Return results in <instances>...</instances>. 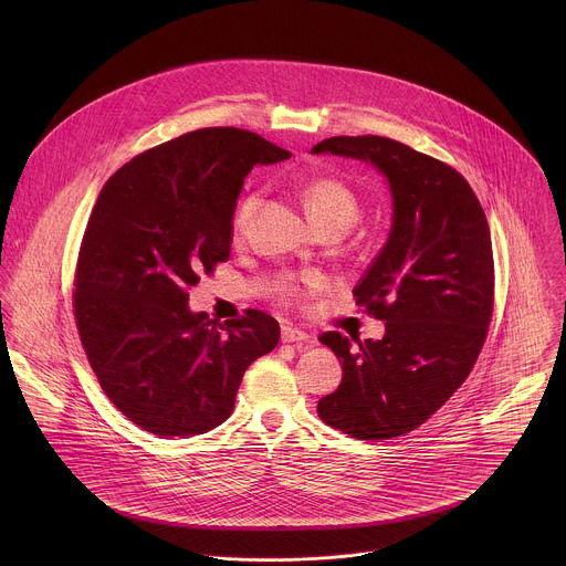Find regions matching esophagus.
I'll use <instances>...</instances> for the list:
<instances>
[{"label":"esophagus","mask_w":566,"mask_h":566,"mask_svg":"<svg viewBox=\"0 0 566 566\" xmlns=\"http://www.w3.org/2000/svg\"><path fill=\"white\" fill-rule=\"evenodd\" d=\"M281 342H285V344L296 342V344H301V346H312V344H314V339H312L310 333H305V331H301V328H294V326H283V328H281Z\"/></svg>","instance_id":"34e87169"}]
</instances>
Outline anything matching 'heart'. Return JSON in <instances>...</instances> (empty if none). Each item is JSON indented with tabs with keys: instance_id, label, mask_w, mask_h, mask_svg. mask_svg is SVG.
Returning a JSON list of instances; mask_svg holds the SVG:
<instances>
[{
	"instance_id": "b5f03b06",
	"label": "heart",
	"mask_w": 566,
	"mask_h": 566,
	"mask_svg": "<svg viewBox=\"0 0 566 566\" xmlns=\"http://www.w3.org/2000/svg\"><path fill=\"white\" fill-rule=\"evenodd\" d=\"M256 205H259L256 193H248L240 200L235 216H233V233L235 235H242L243 231L248 229ZM305 207H307V213H310L314 227L326 224V222H337V224L350 229L359 213L353 191L335 178L312 180L305 189ZM314 285H316V281H305L303 285L296 281H285L281 292L285 298H294V296H301L305 292V287H314Z\"/></svg>"
}]
</instances>
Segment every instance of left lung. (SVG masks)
Segmentation results:
<instances>
[{"label": "left lung", "mask_w": 566, "mask_h": 566, "mask_svg": "<svg viewBox=\"0 0 566 566\" xmlns=\"http://www.w3.org/2000/svg\"><path fill=\"white\" fill-rule=\"evenodd\" d=\"M312 155L373 165L392 196V227L357 287L386 323L355 347L321 335L342 384L318 403L326 424L357 440H390L422 424L469 377L492 316L494 265L484 209L453 167L386 137H331Z\"/></svg>", "instance_id": "8db88e82"}]
</instances>
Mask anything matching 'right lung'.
I'll return each instance as SVG.
<instances>
[{
  "instance_id": "1",
  "label": "right lung",
  "mask_w": 566,
  "mask_h": 566,
  "mask_svg": "<svg viewBox=\"0 0 566 566\" xmlns=\"http://www.w3.org/2000/svg\"><path fill=\"white\" fill-rule=\"evenodd\" d=\"M292 155L240 128H202L119 167L82 238L76 323L113 405L142 429L187 438L222 424L245 368L279 344L256 310L218 323L187 290L227 261L243 178Z\"/></svg>"
}]
</instances>
